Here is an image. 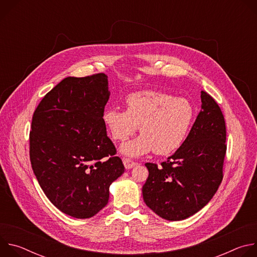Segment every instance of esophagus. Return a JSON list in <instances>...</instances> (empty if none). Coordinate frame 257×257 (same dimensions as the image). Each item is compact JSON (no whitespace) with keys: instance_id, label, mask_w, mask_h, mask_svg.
<instances>
[{"instance_id":"1","label":"esophagus","mask_w":257,"mask_h":257,"mask_svg":"<svg viewBox=\"0 0 257 257\" xmlns=\"http://www.w3.org/2000/svg\"><path fill=\"white\" fill-rule=\"evenodd\" d=\"M123 164H124V166H125V168L127 169V170H130V169H132L133 167H135L137 164L135 163V162H133L132 160H130V159H123Z\"/></svg>"}]
</instances>
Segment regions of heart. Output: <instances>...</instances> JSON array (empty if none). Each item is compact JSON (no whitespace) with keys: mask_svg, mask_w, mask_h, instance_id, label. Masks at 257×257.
<instances>
[{"mask_svg":"<svg viewBox=\"0 0 257 257\" xmlns=\"http://www.w3.org/2000/svg\"><path fill=\"white\" fill-rule=\"evenodd\" d=\"M126 105L127 109L106 107L101 118L115 140L124 141L140 129L141 135L121 145V152L130 157L152 151L161 156L175 152L187 138L194 122L195 109L187 98L162 91L130 93Z\"/></svg>","mask_w":257,"mask_h":257,"instance_id":"obj_1","label":"heart"}]
</instances>
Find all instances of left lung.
Listing matches in <instances>:
<instances>
[{"label":"left lung","instance_id":"left-lung-1","mask_svg":"<svg viewBox=\"0 0 257 257\" xmlns=\"http://www.w3.org/2000/svg\"><path fill=\"white\" fill-rule=\"evenodd\" d=\"M199 112L187 138L161 167L146 163L145 204L168 221L185 219L203 208L223 180L226 124L215 100L201 91Z\"/></svg>","mask_w":257,"mask_h":257}]
</instances>
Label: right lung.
<instances>
[{
  "instance_id": "1",
  "label": "right lung",
  "mask_w": 257,
  "mask_h": 257,
  "mask_svg": "<svg viewBox=\"0 0 257 257\" xmlns=\"http://www.w3.org/2000/svg\"><path fill=\"white\" fill-rule=\"evenodd\" d=\"M109 94L103 73L67 77L33 113L29 134L33 173L50 201L76 218L101 210L109 186L125 171L101 118Z\"/></svg>"
}]
</instances>
